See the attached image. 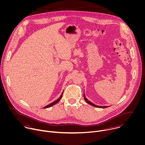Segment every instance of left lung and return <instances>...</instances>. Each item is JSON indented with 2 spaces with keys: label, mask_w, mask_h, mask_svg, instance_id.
I'll return each instance as SVG.
<instances>
[{
  "label": "left lung",
  "mask_w": 145,
  "mask_h": 145,
  "mask_svg": "<svg viewBox=\"0 0 145 145\" xmlns=\"http://www.w3.org/2000/svg\"><path fill=\"white\" fill-rule=\"evenodd\" d=\"M84 100L86 101V102L88 104H90V105H92V106H94V107H97V108H107V106H98V105H96L93 104L91 102L89 101L86 98L85 94H84Z\"/></svg>",
  "instance_id": "left-lung-1"
}]
</instances>
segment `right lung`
Instances as JSON below:
<instances>
[{
  "label": "right lung",
  "mask_w": 145,
  "mask_h": 145,
  "mask_svg": "<svg viewBox=\"0 0 145 145\" xmlns=\"http://www.w3.org/2000/svg\"><path fill=\"white\" fill-rule=\"evenodd\" d=\"M63 92L62 93V94H61V95H60V97L57 100H56V101H54L53 103H51L50 104H49V105H46V106H44V108H50V107H51V106H52L53 105H55L56 104H57L58 102H59V101L61 100V99L62 98V96H63Z\"/></svg>",
  "instance_id": "1"
}]
</instances>
